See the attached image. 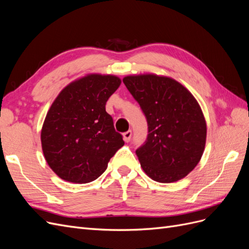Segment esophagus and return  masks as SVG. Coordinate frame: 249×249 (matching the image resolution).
<instances>
[{"instance_id":"obj_1","label":"esophagus","mask_w":249,"mask_h":249,"mask_svg":"<svg viewBox=\"0 0 249 249\" xmlns=\"http://www.w3.org/2000/svg\"><path fill=\"white\" fill-rule=\"evenodd\" d=\"M123 136H124V140L125 142H129V141L131 140V137H132V131L129 130V131L124 132V133L123 134Z\"/></svg>"}]
</instances>
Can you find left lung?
Returning <instances> with one entry per match:
<instances>
[{"instance_id": "8db88e82", "label": "left lung", "mask_w": 249, "mask_h": 249, "mask_svg": "<svg viewBox=\"0 0 249 249\" xmlns=\"http://www.w3.org/2000/svg\"><path fill=\"white\" fill-rule=\"evenodd\" d=\"M123 81L147 120V138L136 150L142 169L160 183L185 178L200 161L206 145L207 124L197 101L168 77L147 73Z\"/></svg>"}]
</instances>
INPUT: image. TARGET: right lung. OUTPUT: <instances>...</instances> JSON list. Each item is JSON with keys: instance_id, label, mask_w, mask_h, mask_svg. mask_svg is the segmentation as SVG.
I'll return each mask as SVG.
<instances>
[{"instance_id": "obj_1", "label": "right lung", "mask_w": 249, "mask_h": 249, "mask_svg": "<svg viewBox=\"0 0 249 249\" xmlns=\"http://www.w3.org/2000/svg\"><path fill=\"white\" fill-rule=\"evenodd\" d=\"M120 83L112 74H87L63 88L52 104L40 138L44 158L60 178L92 182L124 146L106 112V103Z\"/></svg>"}]
</instances>
